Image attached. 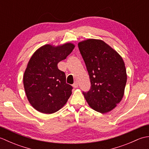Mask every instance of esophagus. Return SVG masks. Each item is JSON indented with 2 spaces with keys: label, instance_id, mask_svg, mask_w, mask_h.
Here are the masks:
<instances>
[{
  "label": "esophagus",
  "instance_id": "34e87169",
  "mask_svg": "<svg viewBox=\"0 0 149 149\" xmlns=\"http://www.w3.org/2000/svg\"><path fill=\"white\" fill-rule=\"evenodd\" d=\"M72 86L74 88H78V83H77V82H75V83H74V84H73Z\"/></svg>",
  "mask_w": 149,
  "mask_h": 149
}]
</instances>
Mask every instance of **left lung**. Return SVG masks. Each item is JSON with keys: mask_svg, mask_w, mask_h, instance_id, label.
Masks as SVG:
<instances>
[{"mask_svg": "<svg viewBox=\"0 0 149 149\" xmlns=\"http://www.w3.org/2000/svg\"><path fill=\"white\" fill-rule=\"evenodd\" d=\"M90 76L91 88L84 92L89 106L97 112L106 113L122 100L127 82L122 58L102 40L88 39L78 43Z\"/></svg>", "mask_w": 149, "mask_h": 149, "instance_id": "left-lung-1", "label": "left lung"}]
</instances>
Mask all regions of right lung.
<instances>
[{"label":"right lung","instance_id":"1","mask_svg":"<svg viewBox=\"0 0 149 149\" xmlns=\"http://www.w3.org/2000/svg\"><path fill=\"white\" fill-rule=\"evenodd\" d=\"M74 47L72 43L56 47L47 44L31 56L24 72V86L28 100L38 111H58L70 97L73 88L66 83L65 74L58 69V64Z\"/></svg>","mask_w":149,"mask_h":149}]
</instances>
